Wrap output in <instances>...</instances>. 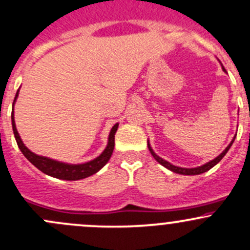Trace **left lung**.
I'll list each match as a JSON object with an SVG mask.
<instances>
[{
  "instance_id": "left-lung-1",
  "label": "left lung",
  "mask_w": 250,
  "mask_h": 250,
  "mask_svg": "<svg viewBox=\"0 0 250 250\" xmlns=\"http://www.w3.org/2000/svg\"><path fill=\"white\" fill-rule=\"evenodd\" d=\"M223 69H224V67H223ZM224 71H225V69H224ZM234 138H236V137H234ZM234 138H233V140L231 141V143H230V145H229L228 147H226L225 150H224L223 152H221L220 155L218 156V157L214 158V160H213V161H210V162L206 163V165L201 166V167H197V168H181V167H176V166L170 165L169 162H167V161L162 160V158H161L160 156H157V155H156L155 152H153V150H152V148H151L150 144H147V146H148V150H150L151 155L153 156V158H155V160L157 161L158 163H161V165H162L163 167L168 168V169L172 170V172H174V173L183 174V175H198V174H202V173H204V172H207V170L210 169V168H213L214 166L216 165V163H219V162H220L221 160H223V157H224V156L226 155V152H228V151L230 150L231 145H232V144H233Z\"/></svg>"
}]
</instances>
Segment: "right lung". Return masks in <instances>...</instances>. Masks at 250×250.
Returning <instances> with one entry per match:
<instances>
[{
  "instance_id": "add662e5",
  "label": "right lung",
  "mask_w": 250,
  "mask_h": 250,
  "mask_svg": "<svg viewBox=\"0 0 250 250\" xmlns=\"http://www.w3.org/2000/svg\"><path fill=\"white\" fill-rule=\"evenodd\" d=\"M17 97L18 92L16 94V98H14V102L17 100ZM12 127H13L14 137H16L17 144L18 146H19L20 151H21L22 155H24L35 167L39 168L41 172L47 174V175L54 176V178L58 179H62V180H80V179H84L87 178V176L95 174L98 170L102 169V168L109 162L111 155H112L113 147H115V133L118 128V123H116L112 127V129H111L109 135V143H107V146L104 150V152H103L99 157L95 158V160L87 163H83V165H67V163L58 162V161L50 160V158L35 155L34 152H31V151L22 144L21 139H20L16 127V122H14L13 113H12Z\"/></svg>"
}]
</instances>
